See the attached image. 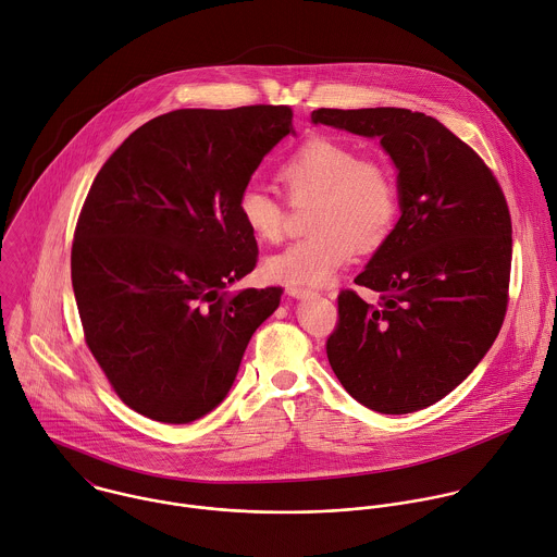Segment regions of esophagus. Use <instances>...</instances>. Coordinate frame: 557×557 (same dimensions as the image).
<instances>
[{
  "label": "esophagus",
  "instance_id": "34e87169",
  "mask_svg": "<svg viewBox=\"0 0 557 557\" xmlns=\"http://www.w3.org/2000/svg\"><path fill=\"white\" fill-rule=\"evenodd\" d=\"M286 293H288L290 297H297V299H306V297L317 295L314 290H310V288H301V286H288V288H286Z\"/></svg>",
  "mask_w": 557,
  "mask_h": 557
}]
</instances>
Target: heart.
I'll return each mask as SVG.
<instances>
[{"label": "heart", "instance_id": "1", "mask_svg": "<svg viewBox=\"0 0 557 557\" xmlns=\"http://www.w3.org/2000/svg\"><path fill=\"white\" fill-rule=\"evenodd\" d=\"M288 197H314L306 238L264 262L271 280L288 286H321L343 269L356 247L374 251L392 236L400 214L396 170L383 157L358 150L330 135L308 137L277 170ZM238 216L260 240L275 243L284 230V206L271 193L247 185L238 195Z\"/></svg>", "mask_w": 557, "mask_h": 557}]
</instances>
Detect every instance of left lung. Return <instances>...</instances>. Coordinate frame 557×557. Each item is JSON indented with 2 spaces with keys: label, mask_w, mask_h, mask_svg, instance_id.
I'll list each match as a JSON object with an SVG mask.
<instances>
[{
  "label": "left lung",
  "mask_w": 557,
  "mask_h": 557,
  "mask_svg": "<svg viewBox=\"0 0 557 557\" xmlns=\"http://www.w3.org/2000/svg\"><path fill=\"white\" fill-rule=\"evenodd\" d=\"M312 122L381 137L398 168L403 210L354 280L381 293L379 304L338 293L330 367L367 409H426L470 376L503 325L511 271L505 195L466 141L420 111L317 109Z\"/></svg>",
  "instance_id": "1"
}]
</instances>
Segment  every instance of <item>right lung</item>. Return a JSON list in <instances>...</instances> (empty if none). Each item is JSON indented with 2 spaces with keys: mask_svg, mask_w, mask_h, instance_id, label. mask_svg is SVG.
<instances>
[{
  "mask_svg": "<svg viewBox=\"0 0 557 557\" xmlns=\"http://www.w3.org/2000/svg\"><path fill=\"white\" fill-rule=\"evenodd\" d=\"M293 133V109H178L133 131L83 203L72 286L85 343L133 411L188 424L219 407L282 288H225L256 269L238 195Z\"/></svg>",
  "mask_w": 557,
  "mask_h": 557,
  "instance_id": "obj_1",
  "label": "right lung"
}]
</instances>
